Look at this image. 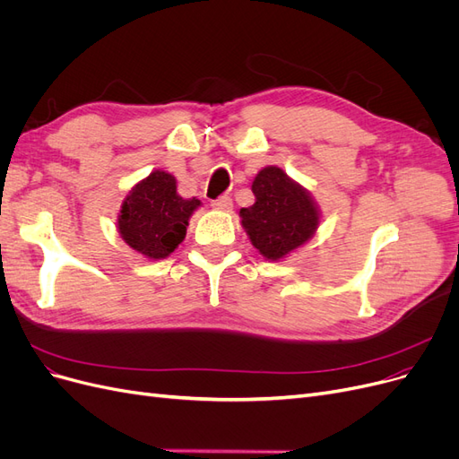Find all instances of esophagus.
I'll return each mask as SVG.
<instances>
[{"mask_svg":"<svg viewBox=\"0 0 459 459\" xmlns=\"http://www.w3.org/2000/svg\"><path fill=\"white\" fill-rule=\"evenodd\" d=\"M212 208L217 212H230L232 210V198L230 196H219L217 200L212 202Z\"/></svg>","mask_w":459,"mask_h":459,"instance_id":"obj_1","label":"esophagus"}]
</instances>
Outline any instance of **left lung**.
<instances>
[{
    "mask_svg": "<svg viewBox=\"0 0 459 459\" xmlns=\"http://www.w3.org/2000/svg\"><path fill=\"white\" fill-rule=\"evenodd\" d=\"M255 204L240 210L249 242L268 263H280L308 244L321 223L312 193L280 166H264L251 183Z\"/></svg>",
    "mask_w": 459,
    "mask_h": 459,
    "instance_id": "8db88e82",
    "label": "left lung"
}]
</instances>
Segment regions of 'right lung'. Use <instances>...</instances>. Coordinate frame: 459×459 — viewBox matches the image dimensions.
I'll return each instance as SVG.
<instances>
[{
  "instance_id": "1",
  "label": "right lung",
  "mask_w": 459,
  "mask_h": 459,
  "mask_svg": "<svg viewBox=\"0 0 459 459\" xmlns=\"http://www.w3.org/2000/svg\"><path fill=\"white\" fill-rule=\"evenodd\" d=\"M202 202L183 198L176 178L164 169L152 172L128 191L117 215V230L128 247L145 259L160 261L183 242L191 215Z\"/></svg>"
}]
</instances>
